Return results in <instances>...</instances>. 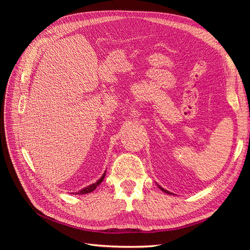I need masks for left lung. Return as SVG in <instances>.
Listing matches in <instances>:
<instances>
[{
  "label": "left lung",
  "mask_w": 250,
  "mask_h": 250,
  "mask_svg": "<svg viewBox=\"0 0 250 250\" xmlns=\"http://www.w3.org/2000/svg\"><path fill=\"white\" fill-rule=\"evenodd\" d=\"M157 187H158V188H161V190H162L163 192H165L166 194H171V193H170L169 191H167V190H165V188H162V187H161L160 185H157Z\"/></svg>",
  "instance_id": "8db88e82"
}]
</instances>
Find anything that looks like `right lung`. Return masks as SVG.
<instances>
[{
	"mask_svg": "<svg viewBox=\"0 0 250 250\" xmlns=\"http://www.w3.org/2000/svg\"><path fill=\"white\" fill-rule=\"evenodd\" d=\"M105 173H106V171H105L104 173H103V175L98 179L95 184H92V185H89V186H87V187H85V188H81L80 191H78V192H76L75 194H78V195H81V194H87V193H90V192H93L94 190H96V188L97 187H99V185L102 183L103 181V179H104V177H105ZM73 194V193H72Z\"/></svg>",
	"mask_w": 250,
	"mask_h": 250,
	"instance_id": "right-lung-1",
	"label": "right lung"
}]
</instances>
